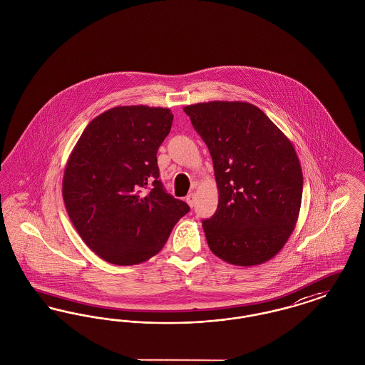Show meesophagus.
<instances>
[{
    "label": "esophagus",
    "mask_w": 365,
    "mask_h": 365,
    "mask_svg": "<svg viewBox=\"0 0 365 365\" xmlns=\"http://www.w3.org/2000/svg\"><path fill=\"white\" fill-rule=\"evenodd\" d=\"M186 202L190 205L191 208L194 207V202H195V194L190 192L187 197H186Z\"/></svg>",
    "instance_id": "1"
}]
</instances>
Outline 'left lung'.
<instances>
[{
  "mask_svg": "<svg viewBox=\"0 0 365 365\" xmlns=\"http://www.w3.org/2000/svg\"><path fill=\"white\" fill-rule=\"evenodd\" d=\"M183 110L208 146L219 190L215 215L202 222L209 249L241 267L271 260L301 208L302 170L293 143L249 103L210 101Z\"/></svg>",
  "mask_w": 365,
  "mask_h": 365,
  "instance_id": "8db88e82",
  "label": "left lung"
}]
</instances>
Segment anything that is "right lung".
Returning <instances> with one entry per match:
<instances>
[{
	"instance_id": "add662e5",
	"label": "right lung",
	"mask_w": 365,
	"mask_h": 365,
	"mask_svg": "<svg viewBox=\"0 0 365 365\" xmlns=\"http://www.w3.org/2000/svg\"><path fill=\"white\" fill-rule=\"evenodd\" d=\"M173 120L168 108L116 106L88 123L71 152L64 204L81 238L103 260H149L190 210L158 179L157 150Z\"/></svg>"
}]
</instances>
